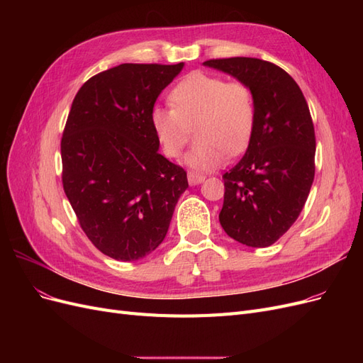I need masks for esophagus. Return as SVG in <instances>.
Masks as SVG:
<instances>
[{
	"mask_svg": "<svg viewBox=\"0 0 363 363\" xmlns=\"http://www.w3.org/2000/svg\"><path fill=\"white\" fill-rule=\"evenodd\" d=\"M188 180L191 184H199V183H203L206 180V177L203 174H196V172H188Z\"/></svg>",
	"mask_w": 363,
	"mask_h": 363,
	"instance_id": "34e87169",
	"label": "esophagus"
}]
</instances>
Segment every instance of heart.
Segmentation results:
<instances>
[{"instance_id": "obj_1", "label": "heart", "mask_w": 363, "mask_h": 363, "mask_svg": "<svg viewBox=\"0 0 363 363\" xmlns=\"http://www.w3.org/2000/svg\"><path fill=\"white\" fill-rule=\"evenodd\" d=\"M171 107H152L150 124L162 152L182 155L195 125L196 144L184 162L196 171L221 167L227 151L239 155L250 144L256 125V101L251 87L240 80L195 71L169 91Z\"/></svg>"}]
</instances>
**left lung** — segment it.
<instances>
[{
  "label": "left lung",
  "mask_w": 363,
  "mask_h": 363,
  "mask_svg": "<svg viewBox=\"0 0 363 363\" xmlns=\"http://www.w3.org/2000/svg\"><path fill=\"white\" fill-rule=\"evenodd\" d=\"M204 65L247 83L256 101L245 156L223 175L219 223L240 244L269 247L300 216L313 183L316 142L309 106L292 77L271 62L228 57Z\"/></svg>",
  "instance_id": "obj_1"
}]
</instances>
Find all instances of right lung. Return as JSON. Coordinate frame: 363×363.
I'll use <instances>...</instances> for the list:
<instances>
[{
  "mask_svg": "<svg viewBox=\"0 0 363 363\" xmlns=\"http://www.w3.org/2000/svg\"><path fill=\"white\" fill-rule=\"evenodd\" d=\"M183 63H123L77 92L60 142L63 191L103 255L133 262L167 236L186 171L159 155L150 124Z\"/></svg>",
  "mask_w": 363,
  "mask_h": 363,
  "instance_id": "right-lung-1",
  "label": "right lung"
}]
</instances>
